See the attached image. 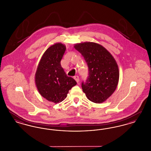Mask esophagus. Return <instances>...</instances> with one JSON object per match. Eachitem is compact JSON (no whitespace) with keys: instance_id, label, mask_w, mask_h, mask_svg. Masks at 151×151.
<instances>
[{"instance_id":"1","label":"esophagus","mask_w":151,"mask_h":151,"mask_svg":"<svg viewBox=\"0 0 151 151\" xmlns=\"http://www.w3.org/2000/svg\"><path fill=\"white\" fill-rule=\"evenodd\" d=\"M74 79L76 80V81L77 82V83H79V78L78 76H74Z\"/></svg>"}]
</instances>
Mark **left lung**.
Returning <instances> with one entry per match:
<instances>
[{
    "instance_id": "8db88e82",
    "label": "left lung",
    "mask_w": 151,
    "mask_h": 151,
    "mask_svg": "<svg viewBox=\"0 0 151 151\" xmlns=\"http://www.w3.org/2000/svg\"><path fill=\"white\" fill-rule=\"evenodd\" d=\"M86 62L89 74L81 87L87 98L95 103H102L115 91L119 73L111 54L98 43L84 42L74 46Z\"/></svg>"
}]
</instances>
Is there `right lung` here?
I'll return each instance as SVG.
<instances>
[{
    "label": "right lung",
    "instance_id": "1",
    "mask_svg": "<svg viewBox=\"0 0 151 151\" xmlns=\"http://www.w3.org/2000/svg\"><path fill=\"white\" fill-rule=\"evenodd\" d=\"M65 49L60 43L49 47L40 60L35 75L39 93L55 104L64 100L69 90L77 84L74 79L67 76L60 65Z\"/></svg>",
    "mask_w": 151,
    "mask_h": 151
}]
</instances>
